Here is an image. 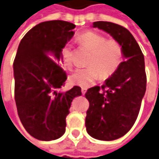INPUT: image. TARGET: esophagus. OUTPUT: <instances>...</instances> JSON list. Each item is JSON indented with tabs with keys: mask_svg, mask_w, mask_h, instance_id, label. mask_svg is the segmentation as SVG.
<instances>
[{
	"mask_svg": "<svg viewBox=\"0 0 159 159\" xmlns=\"http://www.w3.org/2000/svg\"><path fill=\"white\" fill-rule=\"evenodd\" d=\"M86 90H87V88H84V87H83V88L81 89L82 94H83V95H84V94H85V92H86Z\"/></svg>",
	"mask_w": 159,
	"mask_h": 159,
	"instance_id": "1",
	"label": "esophagus"
}]
</instances>
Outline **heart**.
Returning a JSON list of instances; mask_svg holds the SVG:
<instances>
[{"mask_svg":"<svg viewBox=\"0 0 159 159\" xmlns=\"http://www.w3.org/2000/svg\"><path fill=\"white\" fill-rule=\"evenodd\" d=\"M76 41L81 47L90 52L86 68L77 69L70 75L73 84L86 87L98 79L107 80L114 75L124 60L122 44L116 39H107L95 31H86L76 37ZM62 64L67 69H71L72 47L65 44L61 50Z\"/></svg>","mask_w":159,"mask_h":159,"instance_id":"1","label":"heart"}]
</instances>
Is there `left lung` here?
<instances>
[{"instance_id":"1","label":"left lung","mask_w":159,"mask_h":159,"mask_svg":"<svg viewBox=\"0 0 159 159\" xmlns=\"http://www.w3.org/2000/svg\"><path fill=\"white\" fill-rule=\"evenodd\" d=\"M93 27L103 30L120 42L126 60L101 88L88 89L85 98L89 107L85 126L95 139L116 140L129 132L138 118L147 85L144 56L126 27L110 21H95Z\"/></svg>"}]
</instances>
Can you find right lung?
Listing matches in <instances>:
<instances>
[{
	"mask_svg": "<svg viewBox=\"0 0 159 159\" xmlns=\"http://www.w3.org/2000/svg\"><path fill=\"white\" fill-rule=\"evenodd\" d=\"M75 27L61 20L43 21L29 30L19 44L13 62L15 101L21 124L36 139L62 137L73 99L81 95L80 86L58 90L67 80L59 65L62 48L72 39Z\"/></svg>",
	"mask_w": 159,
	"mask_h": 159,
	"instance_id": "right-lung-1",
	"label": "right lung"
}]
</instances>
